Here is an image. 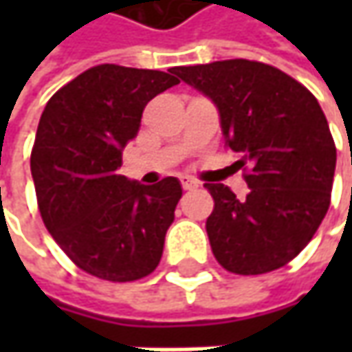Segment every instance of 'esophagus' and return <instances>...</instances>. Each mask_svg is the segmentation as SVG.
Listing matches in <instances>:
<instances>
[{
	"label": "esophagus",
	"instance_id": "esophagus-1",
	"mask_svg": "<svg viewBox=\"0 0 352 352\" xmlns=\"http://www.w3.org/2000/svg\"><path fill=\"white\" fill-rule=\"evenodd\" d=\"M180 182H182L184 190H196L197 186H199L194 178H188V176H182V180H180Z\"/></svg>",
	"mask_w": 352,
	"mask_h": 352
}]
</instances>
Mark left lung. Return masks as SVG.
I'll return each mask as SVG.
<instances>
[{"label": "left lung", "mask_w": 352, "mask_h": 352, "mask_svg": "<svg viewBox=\"0 0 352 352\" xmlns=\"http://www.w3.org/2000/svg\"><path fill=\"white\" fill-rule=\"evenodd\" d=\"M174 74L215 103L225 144L249 168L245 199L206 184L208 236L225 270L250 276L288 264L316 235L331 201L337 151L318 100L263 62L219 60Z\"/></svg>", "instance_id": "obj_1"}]
</instances>
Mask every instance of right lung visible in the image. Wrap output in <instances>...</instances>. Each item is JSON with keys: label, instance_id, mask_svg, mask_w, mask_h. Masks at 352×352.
<instances>
[{"label": "right lung", "instance_id": "add662e5", "mask_svg": "<svg viewBox=\"0 0 352 352\" xmlns=\"http://www.w3.org/2000/svg\"><path fill=\"white\" fill-rule=\"evenodd\" d=\"M174 70L100 64L68 82L41 116L33 155L48 233L91 276L133 282L155 270L182 197L178 178L155 186L117 174L144 105L180 84Z\"/></svg>", "mask_w": 352, "mask_h": 352}]
</instances>
